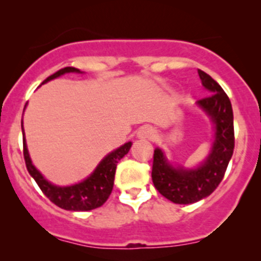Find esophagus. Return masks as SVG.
I'll use <instances>...</instances> for the list:
<instances>
[{"label":"esophagus","mask_w":261,"mask_h":261,"mask_svg":"<svg viewBox=\"0 0 261 261\" xmlns=\"http://www.w3.org/2000/svg\"><path fill=\"white\" fill-rule=\"evenodd\" d=\"M154 135V130L151 126H142L140 127V130L137 131V137L141 140H146V139H152Z\"/></svg>","instance_id":"1"}]
</instances>
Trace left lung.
Instances as JSON below:
<instances>
[{
	"mask_svg": "<svg viewBox=\"0 0 261 261\" xmlns=\"http://www.w3.org/2000/svg\"><path fill=\"white\" fill-rule=\"evenodd\" d=\"M202 85L211 95L196 102L211 119L214 140L211 152L202 163L192 168L168 162L161 148L153 153L152 182L156 190L177 204H191L205 198L222 182L234 150L233 109L222 87L211 75L198 69Z\"/></svg>",
	"mask_w": 261,
	"mask_h": 261,
	"instance_id": "obj_1",
	"label": "left lung"
}]
</instances>
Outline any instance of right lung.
<instances>
[{"mask_svg": "<svg viewBox=\"0 0 261 261\" xmlns=\"http://www.w3.org/2000/svg\"><path fill=\"white\" fill-rule=\"evenodd\" d=\"M65 73H83V71L73 67H65L54 73L53 75L48 76L42 84H45L49 80L58 78ZM25 107H27V104L24 105V109ZM22 135H23V156L28 172L33 177L41 191L45 194V197L49 198L50 202H53L62 210L74 212L95 210V208L101 207L107 202L114 187V178H115L117 163L130 151L131 145H133L131 141L126 142L119 148L108 153L96 166L93 173L88 176L84 181L62 187V186H56L47 181L43 177V174L34 167L30 153H28L27 144H25L23 120H22Z\"/></svg>", "mask_w": 261, "mask_h": 261, "instance_id": "obj_1", "label": "right lung"}]
</instances>
